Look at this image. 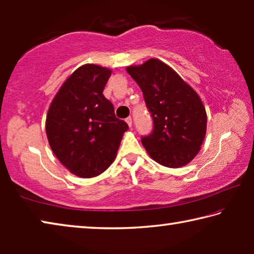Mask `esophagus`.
Instances as JSON below:
<instances>
[{"instance_id":"obj_1","label":"esophagus","mask_w":254,"mask_h":254,"mask_svg":"<svg viewBox=\"0 0 254 254\" xmlns=\"http://www.w3.org/2000/svg\"><path fill=\"white\" fill-rule=\"evenodd\" d=\"M126 122L127 123V126H128V127H132V119H131L130 117H128L127 119H126Z\"/></svg>"}]
</instances>
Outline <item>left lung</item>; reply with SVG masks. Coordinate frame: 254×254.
Listing matches in <instances>:
<instances>
[{
  "label": "left lung",
  "instance_id": "1",
  "mask_svg": "<svg viewBox=\"0 0 254 254\" xmlns=\"http://www.w3.org/2000/svg\"><path fill=\"white\" fill-rule=\"evenodd\" d=\"M143 93L153 119V131L142 137L150 158L168 168L188 165L199 152L207 127L200 97L173 68L151 58L127 67Z\"/></svg>",
  "mask_w": 254,
  "mask_h": 254
}]
</instances>
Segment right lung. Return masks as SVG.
Returning <instances> with one entry per match:
<instances>
[{"label": "right lung", "instance_id": "1", "mask_svg": "<svg viewBox=\"0 0 254 254\" xmlns=\"http://www.w3.org/2000/svg\"><path fill=\"white\" fill-rule=\"evenodd\" d=\"M112 70L94 64L77 68L49 106L46 133L51 150L72 175L93 178L113 163L127 124L103 95Z\"/></svg>", "mask_w": 254, "mask_h": 254}]
</instances>
